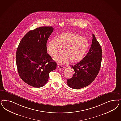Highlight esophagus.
Instances as JSON below:
<instances>
[{"mask_svg": "<svg viewBox=\"0 0 121 121\" xmlns=\"http://www.w3.org/2000/svg\"><path fill=\"white\" fill-rule=\"evenodd\" d=\"M58 68L61 70H63L64 69V67L61 65H58Z\"/></svg>", "mask_w": 121, "mask_h": 121, "instance_id": "34e87169", "label": "esophagus"}]
</instances>
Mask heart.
Masks as SVG:
<instances>
[{"label":"heart","instance_id":"obj_1","mask_svg":"<svg viewBox=\"0 0 121 121\" xmlns=\"http://www.w3.org/2000/svg\"><path fill=\"white\" fill-rule=\"evenodd\" d=\"M90 44L87 39L75 32L60 34L57 38H53L47 43V52L53 57L58 54L60 47L64 48V54L56 56L55 60L64 64L71 60L73 63L81 61L86 55Z\"/></svg>","mask_w":121,"mask_h":121}]
</instances>
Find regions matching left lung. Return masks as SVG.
Here are the masks:
<instances>
[{
  "instance_id": "8db88e82",
  "label": "left lung",
  "mask_w": 121,
  "mask_h": 121,
  "mask_svg": "<svg viewBox=\"0 0 121 121\" xmlns=\"http://www.w3.org/2000/svg\"><path fill=\"white\" fill-rule=\"evenodd\" d=\"M101 47L94 34L90 50L80 62L71 66L74 69L73 77L67 80L70 88L80 89L89 86L97 76L101 65Z\"/></svg>"
}]
</instances>
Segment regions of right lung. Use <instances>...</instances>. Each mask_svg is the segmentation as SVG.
Masks as SVG:
<instances>
[{
	"label": "right lung",
	"instance_id": "add662e5",
	"mask_svg": "<svg viewBox=\"0 0 121 121\" xmlns=\"http://www.w3.org/2000/svg\"><path fill=\"white\" fill-rule=\"evenodd\" d=\"M53 29L41 27L28 31L17 48L16 62L20 78L34 87L44 86L49 73L56 68V63L46 50L47 40Z\"/></svg>",
	"mask_w": 121,
	"mask_h": 121
}]
</instances>
